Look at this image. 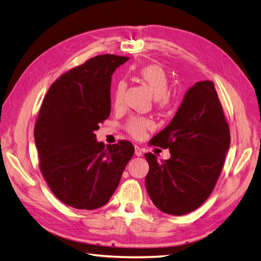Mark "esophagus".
<instances>
[{
    "mask_svg": "<svg viewBox=\"0 0 261 261\" xmlns=\"http://www.w3.org/2000/svg\"><path fill=\"white\" fill-rule=\"evenodd\" d=\"M135 154L137 155V156H141L142 155V149L141 148L138 146V145H136L135 146Z\"/></svg>",
    "mask_w": 261,
    "mask_h": 261,
    "instance_id": "esophagus-1",
    "label": "esophagus"
}]
</instances>
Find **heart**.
Segmentation results:
<instances>
[{"instance_id": "heart-1", "label": "heart", "mask_w": 261, "mask_h": 261, "mask_svg": "<svg viewBox=\"0 0 261 261\" xmlns=\"http://www.w3.org/2000/svg\"><path fill=\"white\" fill-rule=\"evenodd\" d=\"M137 75L145 83L155 95L157 103L165 105L170 99L168 93V76L165 70L157 64H147L137 70ZM126 89L124 81H119L116 84L113 93V104L115 107H120L123 103V97ZM152 126V122L142 116H132L125 123V129L131 136L136 138L142 137L145 132Z\"/></svg>"}]
</instances>
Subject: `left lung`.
<instances>
[{"instance_id":"left-lung-1","label":"left lung","mask_w":261,"mask_h":261,"mask_svg":"<svg viewBox=\"0 0 261 261\" xmlns=\"http://www.w3.org/2000/svg\"><path fill=\"white\" fill-rule=\"evenodd\" d=\"M229 126L213 81H199L187 91L175 116L150 140L170 149V160L147 152L146 189L163 213L186 215L211 196L229 147Z\"/></svg>"}]
</instances>
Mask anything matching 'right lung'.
<instances>
[{"label": "right lung", "instance_id": "obj_1", "mask_svg": "<svg viewBox=\"0 0 261 261\" xmlns=\"http://www.w3.org/2000/svg\"><path fill=\"white\" fill-rule=\"evenodd\" d=\"M126 56L97 55L61 74L40 105L34 136L40 172L65 205L93 211L110 200L135 147H105L95 131L111 113V75Z\"/></svg>", "mask_w": 261, "mask_h": 261}]
</instances>
